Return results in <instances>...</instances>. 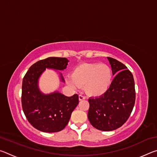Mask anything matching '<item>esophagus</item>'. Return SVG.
<instances>
[{"label":"esophagus","instance_id":"obj_1","mask_svg":"<svg viewBox=\"0 0 157 157\" xmlns=\"http://www.w3.org/2000/svg\"><path fill=\"white\" fill-rule=\"evenodd\" d=\"M86 99V97L83 96L82 95H79V100H83Z\"/></svg>","mask_w":157,"mask_h":157}]
</instances>
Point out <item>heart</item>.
<instances>
[{
    "label": "heart",
    "instance_id": "obj_1",
    "mask_svg": "<svg viewBox=\"0 0 157 157\" xmlns=\"http://www.w3.org/2000/svg\"><path fill=\"white\" fill-rule=\"evenodd\" d=\"M112 71L104 63H82L74 69L72 75L66 78L67 84L74 89L84 86L85 93L98 97L108 91L112 82Z\"/></svg>",
    "mask_w": 157,
    "mask_h": 157
}]
</instances>
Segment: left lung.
<instances>
[{
	"label": "left lung",
	"mask_w": 157,
	"mask_h": 157,
	"mask_svg": "<svg viewBox=\"0 0 157 157\" xmlns=\"http://www.w3.org/2000/svg\"><path fill=\"white\" fill-rule=\"evenodd\" d=\"M115 78L105 94L89 98L88 118L101 131H112L121 127L129 118L134 108L136 92L132 73L123 63L107 57Z\"/></svg>",
	"instance_id": "1"
}]
</instances>
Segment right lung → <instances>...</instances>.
Returning a JSON list of instances; mask_svg holds the SVG:
<instances>
[{"mask_svg":"<svg viewBox=\"0 0 157 157\" xmlns=\"http://www.w3.org/2000/svg\"><path fill=\"white\" fill-rule=\"evenodd\" d=\"M69 61L65 57H48L30 66L23 79L21 102L26 118L34 128L44 132H57L64 128L79 103L78 94L67 97L58 91L44 94L39 79L46 68L63 71ZM61 80L64 82L62 73Z\"/></svg>","mask_w":157,"mask_h":157,"instance_id":"1","label":"right lung"}]
</instances>
